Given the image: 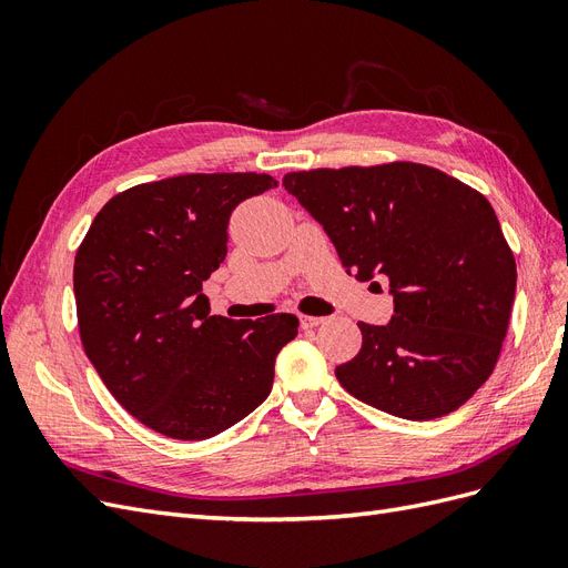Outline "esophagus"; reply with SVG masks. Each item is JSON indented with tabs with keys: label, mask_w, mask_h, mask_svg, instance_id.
Here are the masks:
<instances>
[{
	"label": "esophagus",
	"mask_w": 568,
	"mask_h": 568,
	"mask_svg": "<svg viewBox=\"0 0 568 568\" xmlns=\"http://www.w3.org/2000/svg\"><path fill=\"white\" fill-rule=\"evenodd\" d=\"M324 317H311V315H301V326L303 329H313V326H320Z\"/></svg>",
	"instance_id": "1"
}]
</instances>
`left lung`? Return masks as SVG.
Returning <instances> with one entry per match:
<instances>
[{"label": "left lung", "mask_w": 568, "mask_h": 568, "mask_svg": "<svg viewBox=\"0 0 568 568\" xmlns=\"http://www.w3.org/2000/svg\"><path fill=\"white\" fill-rule=\"evenodd\" d=\"M359 282L384 274L395 315L357 322L363 348L336 367L357 400L393 417L450 415L493 374L507 336L517 263L488 199L409 161L284 175Z\"/></svg>", "instance_id": "1"}]
</instances>
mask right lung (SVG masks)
I'll return each instance as SVG.
<instances>
[{
    "mask_svg": "<svg viewBox=\"0 0 568 568\" xmlns=\"http://www.w3.org/2000/svg\"><path fill=\"white\" fill-rule=\"evenodd\" d=\"M277 186L257 173L136 184L101 209L75 253L82 348L113 398L168 438L203 440L242 422L272 388L294 315H211L203 282L227 255L239 203Z\"/></svg>",
    "mask_w": 568,
    "mask_h": 568,
    "instance_id": "right-lung-1",
    "label": "right lung"
}]
</instances>
